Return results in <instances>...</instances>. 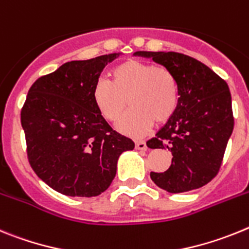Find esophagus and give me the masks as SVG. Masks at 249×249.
Wrapping results in <instances>:
<instances>
[{"instance_id": "obj_1", "label": "esophagus", "mask_w": 249, "mask_h": 249, "mask_svg": "<svg viewBox=\"0 0 249 249\" xmlns=\"http://www.w3.org/2000/svg\"><path fill=\"white\" fill-rule=\"evenodd\" d=\"M135 148L138 150H146L148 146H146V142L144 140H138V142H135Z\"/></svg>"}]
</instances>
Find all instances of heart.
I'll list each match as a JSON object with an SVG mask.
<instances>
[{
    "instance_id": "heart-1",
    "label": "heart",
    "mask_w": 249,
    "mask_h": 249,
    "mask_svg": "<svg viewBox=\"0 0 249 249\" xmlns=\"http://www.w3.org/2000/svg\"><path fill=\"white\" fill-rule=\"evenodd\" d=\"M111 83L96 80L92 100L104 118L116 122L127 107L131 110L119 122L118 129L129 137L145 135L154 122L168 123L179 105V85L170 70L140 60H126L112 69Z\"/></svg>"
}]
</instances>
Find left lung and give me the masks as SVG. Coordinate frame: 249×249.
Returning a JSON list of instances; mask_svg holds the SVG:
<instances>
[{"label": "left lung", "instance_id": "obj_1", "mask_svg": "<svg viewBox=\"0 0 249 249\" xmlns=\"http://www.w3.org/2000/svg\"><path fill=\"white\" fill-rule=\"evenodd\" d=\"M173 72L179 85L176 114L155 138L150 149H168L173 159L164 173H150L151 180L169 193L198 189L214 178L223 160L234 119L227 83L198 60L179 53L137 51Z\"/></svg>", "mask_w": 249, "mask_h": 249}]
</instances>
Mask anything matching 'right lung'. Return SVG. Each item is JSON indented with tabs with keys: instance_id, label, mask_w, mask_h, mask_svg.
<instances>
[{
	"instance_id": "1",
	"label": "right lung",
	"mask_w": 249,
	"mask_h": 249,
	"mask_svg": "<svg viewBox=\"0 0 249 249\" xmlns=\"http://www.w3.org/2000/svg\"><path fill=\"white\" fill-rule=\"evenodd\" d=\"M120 53L70 61L41 76L21 110L27 157L41 180L69 196H96L115 178L129 138L112 130L92 100L101 71Z\"/></svg>"
}]
</instances>
